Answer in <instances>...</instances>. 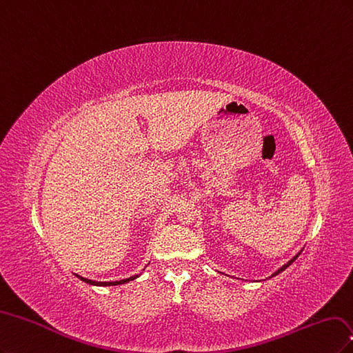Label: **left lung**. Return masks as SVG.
Here are the masks:
<instances>
[{
    "label": "left lung",
    "mask_w": 353,
    "mask_h": 353,
    "mask_svg": "<svg viewBox=\"0 0 353 353\" xmlns=\"http://www.w3.org/2000/svg\"><path fill=\"white\" fill-rule=\"evenodd\" d=\"M299 254H301V252H299ZM299 254H296V255H294V256H293V258H292V259H290V261H289V263H288V264H284V265H283V267H280V268H279V270H277V271H276V272H274V274H272V276H271V277H274V276H277V274H280V272H281V271H284V270H286V268H288V267H289V265H290V264H292V263H293V261H294V259H296V258H298V256H299Z\"/></svg>",
    "instance_id": "obj_1"
}]
</instances>
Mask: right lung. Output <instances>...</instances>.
Listing matches in <instances>:
<instances>
[{
    "mask_svg": "<svg viewBox=\"0 0 353 353\" xmlns=\"http://www.w3.org/2000/svg\"><path fill=\"white\" fill-rule=\"evenodd\" d=\"M74 276H76L77 279H81L82 281L88 283V284H92V286H119V284H124V283L134 280L136 277H139V276H132V277H129V279H123V280H119V281H94V280L85 279V277H82V276H77V274H74Z\"/></svg>",
    "mask_w": 353,
    "mask_h": 353,
    "instance_id": "right-lung-1",
    "label": "right lung"
}]
</instances>
